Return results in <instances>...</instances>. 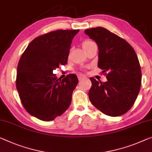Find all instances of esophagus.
Instances as JSON below:
<instances>
[{"label": "esophagus", "instance_id": "obj_1", "mask_svg": "<svg viewBox=\"0 0 152 152\" xmlns=\"http://www.w3.org/2000/svg\"><path fill=\"white\" fill-rule=\"evenodd\" d=\"M77 77H78L79 80H82V79L87 77H86L84 74H78Z\"/></svg>", "mask_w": 152, "mask_h": 152}]
</instances>
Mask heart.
Segmentation results:
<instances>
[{"instance_id": "b5f03b06", "label": "heart", "mask_w": 152, "mask_h": 152, "mask_svg": "<svg viewBox=\"0 0 152 152\" xmlns=\"http://www.w3.org/2000/svg\"><path fill=\"white\" fill-rule=\"evenodd\" d=\"M92 43V41H84L82 45L84 46V45H88V44H90V43Z\"/></svg>"}]
</instances>
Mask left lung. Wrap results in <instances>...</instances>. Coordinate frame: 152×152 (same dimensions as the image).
<instances>
[{"label": "left lung", "instance_id": "left-lung-1", "mask_svg": "<svg viewBox=\"0 0 152 152\" xmlns=\"http://www.w3.org/2000/svg\"><path fill=\"white\" fill-rule=\"evenodd\" d=\"M85 34L99 48L98 66L107 72L106 82L90 78L88 93L92 104L107 115H122L131 108L141 85V70L132 47L104 28H92Z\"/></svg>", "mask_w": 152, "mask_h": 152}]
</instances>
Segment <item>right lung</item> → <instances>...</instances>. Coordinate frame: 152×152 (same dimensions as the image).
Wrapping results in <instances>:
<instances>
[{"instance_id": "1", "label": "right lung", "mask_w": 152, "mask_h": 152, "mask_svg": "<svg viewBox=\"0 0 152 152\" xmlns=\"http://www.w3.org/2000/svg\"><path fill=\"white\" fill-rule=\"evenodd\" d=\"M79 30H58L37 37L21 56L16 88L23 106L43 121L61 115L71 104L78 83L75 74L58 79L53 71L67 63L72 40Z\"/></svg>"}]
</instances>
